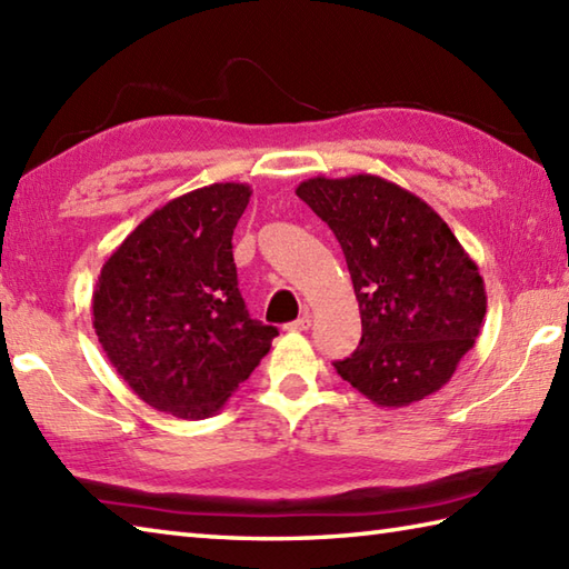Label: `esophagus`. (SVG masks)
I'll use <instances>...</instances> for the list:
<instances>
[{
	"mask_svg": "<svg viewBox=\"0 0 569 569\" xmlns=\"http://www.w3.org/2000/svg\"><path fill=\"white\" fill-rule=\"evenodd\" d=\"M308 326H311V316L303 313L301 318H296L293 323H288L286 330H308Z\"/></svg>",
	"mask_w": 569,
	"mask_h": 569,
	"instance_id": "obj_1",
	"label": "esophagus"
}]
</instances>
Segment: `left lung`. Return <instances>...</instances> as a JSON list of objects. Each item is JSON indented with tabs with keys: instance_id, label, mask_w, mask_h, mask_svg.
I'll return each instance as SVG.
<instances>
[{
	"instance_id": "8db88e82",
	"label": "left lung",
	"mask_w": 569,
	"mask_h": 569,
	"mask_svg": "<svg viewBox=\"0 0 569 569\" xmlns=\"http://www.w3.org/2000/svg\"><path fill=\"white\" fill-rule=\"evenodd\" d=\"M343 249L363 336L338 376L378 408L438 392L480 336L485 281L448 223L416 193L373 173L298 183Z\"/></svg>"
}]
</instances>
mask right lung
<instances>
[{
	"mask_svg": "<svg viewBox=\"0 0 569 569\" xmlns=\"http://www.w3.org/2000/svg\"><path fill=\"white\" fill-rule=\"evenodd\" d=\"M249 183H211L147 216L101 266L91 320L109 363L151 408L219 412L278 336L246 311L233 229Z\"/></svg>",
	"mask_w": 569,
	"mask_h": 569,
	"instance_id": "add662e5",
	"label": "right lung"
}]
</instances>
